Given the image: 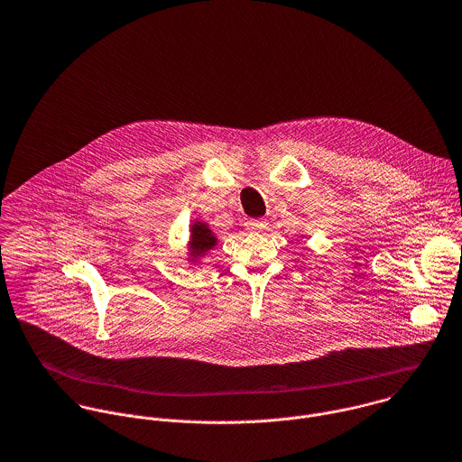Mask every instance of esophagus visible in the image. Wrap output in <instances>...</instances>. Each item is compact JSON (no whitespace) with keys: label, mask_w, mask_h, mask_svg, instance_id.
Returning <instances> with one entry per match:
<instances>
[{"label":"esophagus","mask_w":462,"mask_h":462,"mask_svg":"<svg viewBox=\"0 0 462 462\" xmlns=\"http://www.w3.org/2000/svg\"><path fill=\"white\" fill-rule=\"evenodd\" d=\"M247 229L249 231H262L266 227V220L264 218H253V220H247Z\"/></svg>","instance_id":"esophagus-1"}]
</instances>
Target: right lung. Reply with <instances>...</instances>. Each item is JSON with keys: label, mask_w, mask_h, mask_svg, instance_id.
Listing matches in <instances>:
<instances>
[{"label": "right lung", "mask_w": 462, "mask_h": 462, "mask_svg": "<svg viewBox=\"0 0 462 462\" xmlns=\"http://www.w3.org/2000/svg\"><path fill=\"white\" fill-rule=\"evenodd\" d=\"M215 245V236L213 233L204 226V224H196L192 227V249L194 253H206Z\"/></svg>", "instance_id": "1"}]
</instances>
